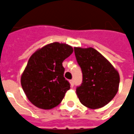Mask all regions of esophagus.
<instances>
[{
  "instance_id": "esophagus-1",
  "label": "esophagus",
  "mask_w": 134,
  "mask_h": 134,
  "mask_svg": "<svg viewBox=\"0 0 134 134\" xmlns=\"http://www.w3.org/2000/svg\"><path fill=\"white\" fill-rule=\"evenodd\" d=\"M69 83H70V85H71V87L74 86V80H73V79H71V80L69 81Z\"/></svg>"
}]
</instances>
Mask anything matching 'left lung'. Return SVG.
Returning <instances> with one entry per match:
<instances>
[{
  "label": "left lung",
  "mask_w": 134,
  "mask_h": 134,
  "mask_svg": "<svg viewBox=\"0 0 134 134\" xmlns=\"http://www.w3.org/2000/svg\"><path fill=\"white\" fill-rule=\"evenodd\" d=\"M83 81L76 93L83 105L91 109L103 108L117 94L119 74L102 54L93 48H74Z\"/></svg>",
  "instance_id": "left-lung-1"
}]
</instances>
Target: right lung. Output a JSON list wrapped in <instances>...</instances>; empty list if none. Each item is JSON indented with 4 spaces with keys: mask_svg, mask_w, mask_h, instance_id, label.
<instances>
[{
    "mask_svg": "<svg viewBox=\"0 0 134 134\" xmlns=\"http://www.w3.org/2000/svg\"><path fill=\"white\" fill-rule=\"evenodd\" d=\"M73 53L66 43L54 42L31 56L21 76V85L34 105L50 110L62 102L70 84L64 77L63 62Z\"/></svg>",
    "mask_w": 134,
    "mask_h": 134,
    "instance_id": "obj_1",
    "label": "right lung"
}]
</instances>
